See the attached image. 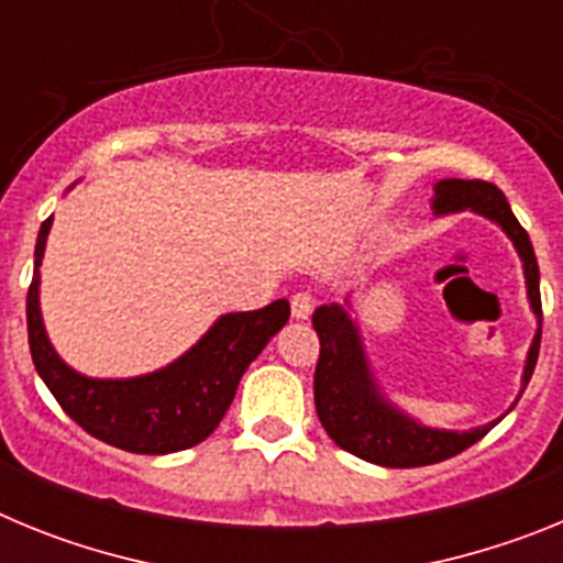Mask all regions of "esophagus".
<instances>
[{"label":"esophagus","mask_w":563,"mask_h":563,"mask_svg":"<svg viewBox=\"0 0 563 563\" xmlns=\"http://www.w3.org/2000/svg\"><path fill=\"white\" fill-rule=\"evenodd\" d=\"M290 312L296 321H307V318L312 316V296L310 292H296V296L290 298Z\"/></svg>","instance_id":"obj_1"}]
</instances>
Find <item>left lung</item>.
Instances as JSON below:
<instances>
[{
	"label": "left lung",
	"instance_id": "left-lung-1",
	"mask_svg": "<svg viewBox=\"0 0 563 563\" xmlns=\"http://www.w3.org/2000/svg\"><path fill=\"white\" fill-rule=\"evenodd\" d=\"M431 208L437 217L460 211H474L485 220L496 222L507 239L514 242L516 253L521 258L525 271L527 301L533 310L539 330H536L533 343L527 350L525 372H521V389L516 395L514 406L519 402L521 391L527 389L530 375L539 361L541 346V292H539V262H536L533 242L527 236L525 228L510 211V202L505 194L485 180H440L434 183V197ZM312 327L321 341V355L316 366V411L318 420L335 442L338 449L350 451L366 462H375L383 467H420L434 465V462L456 456L460 451L471 449L479 442L487 431L494 429L501 417L490 420L487 426H476L467 431L431 429L397 409L389 397L383 395L380 383L372 372L369 355L363 346L361 327L357 318H352V301L346 296L343 305H321L312 316Z\"/></svg>",
	"mask_w": 563,
	"mask_h": 563
}]
</instances>
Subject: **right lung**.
<instances>
[{"label":"right lung","mask_w":563,"mask_h":563,"mask_svg":"<svg viewBox=\"0 0 563 563\" xmlns=\"http://www.w3.org/2000/svg\"><path fill=\"white\" fill-rule=\"evenodd\" d=\"M53 217L42 222L27 290L30 355L64 411L87 434L132 454H174L213 434L233 402L236 386L290 318L287 298L251 312H225L211 330L163 369L137 377H89L62 361L42 321L38 285Z\"/></svg>","instance_id":"right-lung-1"}]
</instances>
